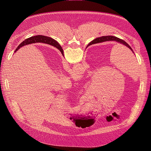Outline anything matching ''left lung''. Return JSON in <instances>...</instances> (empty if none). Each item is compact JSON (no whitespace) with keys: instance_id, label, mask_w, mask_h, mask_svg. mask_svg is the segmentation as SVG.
Listing matches in <instances>:
<instances>
[{"instance_id":"8db88e82","label":"left lung","mask_w":151,"mask_h":151,"mask_svg":"<svg viewBox=\"0 0 151 151\" xmlns=\"http://www.w3.org/2000/svg\"><path fill=\"white\" fill-rule=\"evenodd\" d=\"M106 41H115V42H116L118 43H119V44H121L122 45H124L126 46L127 47H128L129 49H130L134 53V51H133V50L131 48V47L126 42H125L124 40H122L121 39H119V38H118L117 37L113 36H101V37H97V38L94 39L91 42H90V44L87 45V47H88L89 45H90L91 44H97V43H100V42H106ZM57 48L58 49L61 51V54H63V50L61 47L60 46V45L58 44L57 42Z\"/></svg>"}]
</instances>
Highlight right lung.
I'll return each instance as SVG.
<instances>
[{
    "label": "right lung",
    "instance_id": "1",
    "mask_svg": "<svg viewBox=\"0 0 151 151\" xmlns=\"http://www.w3.org/2000/svg\"><path fill=\"white\" fill-rule=\"evenodd\" d=\"M35 42L45 43V44L52 45L55 48H57V41L47 36H44L42 35H37V36H32L29 38H27L26 40H25V41H23L21 44L19 45V46L15 50V52H16L18 50H19L21 47H22L24 45H27L29 44H32V43H35Z\"/></svg>",
    "mask_w": 151,
    "mask_h": 151
}]
</instances>
